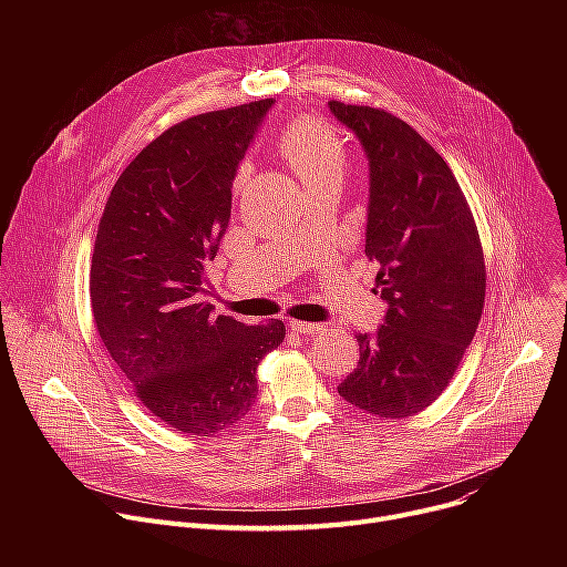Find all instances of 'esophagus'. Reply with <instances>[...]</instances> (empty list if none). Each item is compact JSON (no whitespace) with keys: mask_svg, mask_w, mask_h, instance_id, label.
Instances as JSON below:
<instances>
[{"mask_svg":"<svg viewBox=\"0 0 567 567\" xmlns=\"http://www.w3.org/2000/svg\"><path fill=\"white\" fill-rule=\"evenodd\" d=\"M287 326L298 334H318L326 330V326H318V322H305V320H293V318L287 322Z\"/></svg>","mask_w":567,"mask_h":567,"instance_id":"esophagus-1","label":"esophagus"}]
</instances>
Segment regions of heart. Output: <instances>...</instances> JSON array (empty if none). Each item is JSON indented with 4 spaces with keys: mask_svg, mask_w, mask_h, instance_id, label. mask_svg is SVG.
<instances>
[{
    "mask_svg": "<svg viewBox=\"0 0 567 567\" xmlns=\"http://www.w3.org/2000/svg\"><path fill=\"white\" fill-rule=\"evenodd\" d=\"M278 147L307 188L326 179H343L348 147L328 121L307 114L289 121L278 136ZM249 175L251 164L245 161L235 175V188H241Z\"/></svg>",
    "mask_w": 567,
    "mask_h": 567,
    "instance_id": "heart-1",
    "label": "heart"
}]
</instances>
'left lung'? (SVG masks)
<instances>
[{"label": "left lung", "instance_id": "left-lung-1", "mask_svg": "<svg viewBox=\"0 0 567 567\" xmlns=\"http://www.w3.org/2000/svg\"><path fill=\"white\" fill-rule=\"evenodd\" d=\"M330 110L370 161L365 256L388 302L377 334H357L361 359L339 394L374 417H413L446 390L482 318L477 226L446 161L406 121L341 101Z\"/></svg>", "mask_w": 567, "mask_h": 567}]
</instances>
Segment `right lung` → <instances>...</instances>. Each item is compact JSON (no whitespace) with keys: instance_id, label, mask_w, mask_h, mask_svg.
Listing matches in <instances>:
<instances>
[{"instance_id":"right-lung-1","label":"right lung","mask_w":567,"mask_h":567,"mask_svg":"<svg viewBox=\"0 0 567 567\" xmlns=\"http://www.w3.org/2000/svg\"><path fill=\"white\" fill-rule=\"evenodd\" d=\"M271 99L190 116L116 179L92 256L99 337L143 406L171 429L215 435L249 413L256 370L285 322L245 326L197 298L230 219V186Z\"/></svg>"}]
</instances>
